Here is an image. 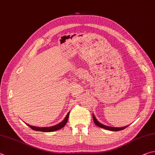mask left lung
<instances>
[{"label":"left lung","mask_w":155,"mask_h":155,"mask_svg":"<svg viewBox=\"0 0 155 155\" xmlns=\"http://www.w3.org/2000/svg\"><path fill=\"white\" fill-rule=\"evenodd\" d=\"M93 119H94V121L95 123V124L97 126L100 127H102L104 128L105 129H107V130H110V131H120V130H123V129H124L125 128H126L127 126H125V127H109V126H106L102 124V123H100L98 120L96 119V118H95V115L93 114Z\"/></svg>","instance_id":"1"}]
</instances>
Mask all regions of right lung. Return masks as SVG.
<instances>
[{"label": "right lung", "instance_id": "right-lung-1", "mask_svg": "<svg viewBox=\"0 0 155 155\" xmlns=\"http://www.w3.org/2000/svg\"><path fill=\"white\" fill-rule=\"evenodd\" d=\"M69 114H70V112H68V113L67 114L66 117L64 118V119L61 123H58V124L55 125L47 127H35V126H32L30 125H28V124H27V123H26V124L28 126H29L31 129H32L33 130H35V131H43V132H51V131H57V130H59V129H60L62 127H64L65 126L67 121H68Z\"/></svg>", "mask_w": 155, "mask_h": 155}]
</instances>
